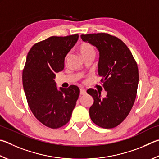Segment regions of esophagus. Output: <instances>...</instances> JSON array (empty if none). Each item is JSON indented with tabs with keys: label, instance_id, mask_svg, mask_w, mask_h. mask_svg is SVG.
<instances>
[{
	"label": "esophagus",
	"instance_id": "esophagus-1",
	"mask_svg": "<svg viewBox=\"0 0 159 159\" xmlns=\"http://www.w3.org/2000/svg\"><path fill=\"white\" fill-rule=\"evenodd\" d=\"M85 94H86V89L84 88H80V94L83 95Z\"/></svg>",
	"mask_w": 159,
	"mask_h": 159
}]
</instances>
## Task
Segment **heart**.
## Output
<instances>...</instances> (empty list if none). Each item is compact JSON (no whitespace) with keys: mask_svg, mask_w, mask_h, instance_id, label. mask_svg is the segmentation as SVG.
I'll use <instances>...</instances> for the list:
<instances>
[{"mask_svg":"<svg viewBox=\"0 0 159 159\" xmlns=\"http://www.w3.org/2000/svg\"><path fill=\"white\" fill-rule=\"evenodd\" d=\"M79 49L80 53H81L83 56L90 53H94V48L90 44H88V43H83V44L80 45Z\"/></svg>","mask_w":159,"mask_h":159,"instance_id":"1","label":"heart"}]
</instances>
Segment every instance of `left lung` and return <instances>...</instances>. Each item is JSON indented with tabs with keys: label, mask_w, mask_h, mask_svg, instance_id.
I'll use <instances>...</instances> for the list:
<instances>
[{
	"label": "left lung",
	"mask_w": 159,
	"mask_h": 159,
	"mask_svg": "<svg viewBox=\"0 0 159 159\" xmlns=\"http://www.w3.org/2000/svg\"><path fill=\"white\" fill-rule=\"evenodd\" d=\"M83 42L97 48L98 74L106 96L88 89L94 103L89 109L92 122L100 127L111 129L127 117L136 97L139 74L136 62L122 40L107 33L81 34Z\"/></svg>",
	"instance_id": "obj_1"
}]
</instances>
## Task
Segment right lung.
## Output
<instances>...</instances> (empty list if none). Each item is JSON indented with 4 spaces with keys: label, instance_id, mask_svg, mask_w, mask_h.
I'll return each mask as SVG.
<instances>
[{
    "label": "right lung",
    "instance_id": "right-lung-1",
    "mask_svg": "<svg viewBox=\"0 0 159 159\" xmlns=\"http://www.w3.org/2000/svg\"><path fill=\"white\" fill-rule=\"evenodd\" d=\"M79 34L53 36L37 43L28 53L23 71V86L32 112L43 125L57 129L70 121L80 90L76 85L57 88L56 74L62 71L65 60Z\"/></svg>",
    "mask_w": 159,
    "mask_h": 159
}]
</instances>
